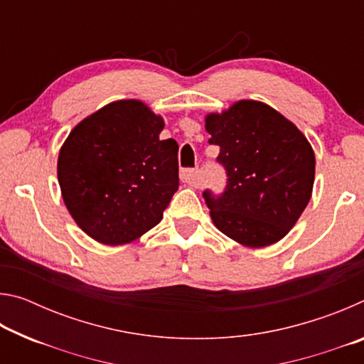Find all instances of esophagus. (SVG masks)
Masks as SVG:
<instances>
[{
  "label": "esophagus",
  "instance_id": "esophagus-1",
  "mask_svg": "<svg viewBox=\"0 0 364 364\" xmlns=\"http://www.w3.org/2000/svg\"><path fill=\"white\" fill-rule=\"evenodd\" d=\"M180 178L183 183L189 184V186H197V170H183Z\"/></svg>",
  "mask_w": 364,
  "mask_h": 364
}]
</instances>
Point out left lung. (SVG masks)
<instances>
[{
  "mask_svg": "<svg viewBox=\"0 0 364 364\" xmlns=\"http://www.w3.org/2000/svg\"><path fill=\"white\" fill-rule=\"evenodd\" d=\"M204 122L228 173L223 194L204 193L213 225L249 249L281 241L311 199L316 160L306 136L254 100L207 114Z\"/></svg>",
  "mask_w": 364,
  "mask_h": 364,
  "instance_id": "1",
  "label": "left lung"
}]
</instances>
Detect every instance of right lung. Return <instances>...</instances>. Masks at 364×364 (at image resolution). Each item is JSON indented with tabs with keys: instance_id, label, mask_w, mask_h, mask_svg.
<instances>
[{
	"instance_id": "obj_1",
	"label": "right lung",
	"mask_w": 364,
	"mask_h": 364,
	"mask_svg": "<svg viewBox=\"0 0 364 364\" xmlns=\"http://www.w3.org/2000/svg\"><path fill=\"white\" fill-rule=\"evenodd\" d=\"M139 100L107 104L60 146L58 180L73 221L104 245L136 241L164 218L180 186L178 144Z\"/></svg>"
}]
</instances>
